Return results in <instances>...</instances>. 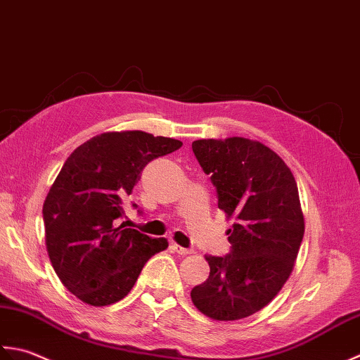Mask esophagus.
<instances>
[{
  "label": "esophagus",
  "mask_w": 360,
  "mask_h": 360,
  "mask_svg": "<svg viewBox=\"0 0 360 360\" xmlns=\"http://www.w3.org/2000/svg\"><path fill=\"white\" fill-rule=\"evenodd\" d=\"M175 252H177L179 255H191V253H194V250L193 248H185V247H181V245H179V244H175V242H172V245H171Z\"/></svg>",
  "instance_id": "obj_1"
}]
</instances>
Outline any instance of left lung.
<instances>
[{"mask_svg": "<svg viewBox=\"0 0 360 360\" xmlns=\"http://www.w3.org/2000/svg\"><path fill=\"white\" fill-rule=\"evenodd\" d=\"M193 152L234 224L226 231L230 253L205 256L210 276L191 298L212 320L245 319L272 302L295 266L304 234L297 181L283 158L255 139H197Z\"/></svg>", "mask_w": 360, "mask_h": 360, "instance_id": "obj_1", "label": "left lung"}]
</instances>
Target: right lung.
Segmentation results:
<instances>
[{
  "label": "right lung",
  "instance_id": "add662e5",
  "mask_svg": "<svg viewBox=\"0 0 360 360\" xmlns=\"http://www.w3.org/2000/svg\"><path fill=\"white\" fill-rule=\"evenodd\" d=\"M181 144L141 130L107 131L65 161L43 203L45 240L57 276L84 303L120 302L144 264L167 248V239H152L118 221L144 166Z\"/></svg>",
  "mask_w": 360,
  "mask_h": 360
}]
</instances>
